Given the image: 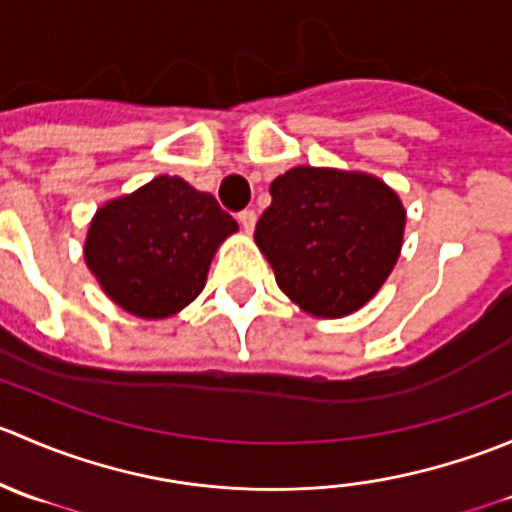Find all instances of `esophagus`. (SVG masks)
<instances>
[{"label":"esophagus","mask_w":512,"mask_h":512,"mask_svg":"<svg viewBox=\"0 0 512 512\" xmlns=\"http://www.w3.org/2000/svg\"><path fill=\"white\" fill-rule=\"evenodd\" d=\"M237 220H240L242 230H245L247 235H252V230H255V225H257V213H255V210H242V213L237 215Z\"/></svg>","instance_id":"obj_1"}]
</instances>
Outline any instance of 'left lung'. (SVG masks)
<instances>
[{
	"label": "left lung",
	"mask_w": 512,
	"mask_h": 512,
	"mask_svg": "<svg viewBox=\"0 0 512 512\" xmlns=\"http://www.w3.org/2000/svg\"><path fill=\"white\" fill-rule=\"evenodd\" d=\"M255 242L302 312L339 319L389 280L404 245L399 193L361 170L297 165L270 183Z\"/></svg>",
	"instance_id": "obj_1"
}]
</instances>
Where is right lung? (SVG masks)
<instances>
[{
  "instance_id": "1",
  "label": "right lung",
  "mask_w": 512,
  "mask_h": 512,
  "mask_svg": "<svg viewBox=\"0 0 512 512\" xmlns=\"http://www.w3.org/2000/svg\"><path fill=\"white\" fill-rule=\"evenodd\" d=\"M235 232L213 195L158 175L96 210L84 260L111 302L133 317L165 319L203 292L215 252Z\"/></svg>"
}]
</instances>
